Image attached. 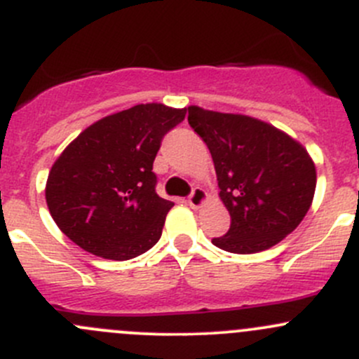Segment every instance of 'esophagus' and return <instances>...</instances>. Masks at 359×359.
I'll return each mask as SVG.
<instances>
[{
    "instance_id": "1",
    "label": "esophagus",
    "mask_w": 359,
    "mask_h": 359,
    "mask_svg": "<svg viewBox=\"0 0 359 359\" xmlns=\"http://www.w3.org/2000/svg\"><path fill=\"white\" fill-rule=\"evenodd\" d=\"M206 201H208V193L205 189H201V187H196L193 191V194L189 196V200H187L191 208H201Z\"/></svg>"
}]
</instances>
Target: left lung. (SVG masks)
<instances>
[{
    "instance_id": "obj_1",
    "label": "left lung",
    "mask_w": 359,
    "mask_h": 359,
    "mask_svg": "<svg viewBox=\"0 0 359 359\" xmlns=\"http://www.w3.org/2000/svg\"><path fill=\"white\" fill-rule=\"evenodd\" d=\"M186 111L208 146L219 198L231 215L226 236L212 243L231 253H257L280 243L313 205L316 166L306 147L252 116L198 106Z\"/></svg>"
}]
</instances>
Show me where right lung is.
Wrapping results in <instances>:
<instances>
[{
  "mask_svg": "<svg viewBox=\"0 0 359 359\" xmlns=\"http://www.w3.org/2000/svg\"><path fill=\"white\" fill-rule=\"evenodd\" d=\"M184 109L139 104L83 130L62 151L45 187L50 215L85 252L128 260L153 248L173 203L154 191L153 163L163 135Z\"/></svg>",
  "mask_w": 359,
  "mask_h": 359,
  "instance_id": "add662e5",
  "label": "right lung"
}]
</instances>
